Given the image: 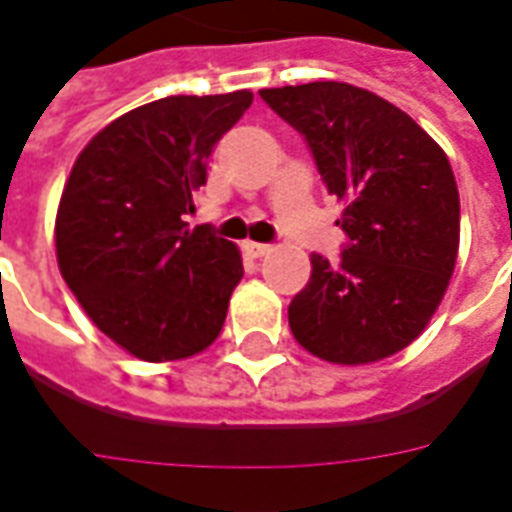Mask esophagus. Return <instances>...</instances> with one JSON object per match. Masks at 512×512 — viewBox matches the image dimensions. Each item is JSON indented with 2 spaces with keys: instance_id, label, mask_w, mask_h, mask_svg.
Returning <instances> with one entry per match:
<instances>
[{
  "instance_id": "34e87169",
  "label": "esophagus",
  "mask_w": 512,
  "mask_h": 512,
  "mask_svg": "<svg viewBox=\"0 0 512 512\" xmlns=\"http://www.w3.org/2000/svg\"><path fill=\"white\" fill-rule=\"evenodd\" d=\"M244 249H246V255H249V257H263V255H268V252H271V244H257V241H246Z\"/></svg>"
}]
</instances>
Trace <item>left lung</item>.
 <instances>
[{
  "instance_id": "1",
  "label": "left lung",
  "mask_w": 512,
  "mask_h": 512,
  "mask_svg": "<svg viewBox=\"0 0 512 512\" xmlns=\"http://www.w3.org/2000/svg\"><path fill=\"white\" fill-rule=\"evenodd\" d=\"M301 132L325 189L344 203L342 260L312 255L290 331L342 366L391 358L418 339L458 255V187L437 140L393 102L339 81L260 89Z\"/></svg>"
}]
</instances>
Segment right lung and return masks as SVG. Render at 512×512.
<instances>
[{"label": "right lung", "mask_w": 512, "mask_h": 512, "mask_svg": "<svg viewBox=\"0 0 512 512\" xmlns=\"http://www.w3.org/2000/svg\"><path fill=\"white\" fill-rule=\"evenodd\" d=\"M252 92L179 94L111 121L78 154L56 211V260L83 312L121 350L162 363L214 342L244 276L233 241L184 214L217 140Z\"/></svg>", "instance_id": "add662e5"}]
</instances>
